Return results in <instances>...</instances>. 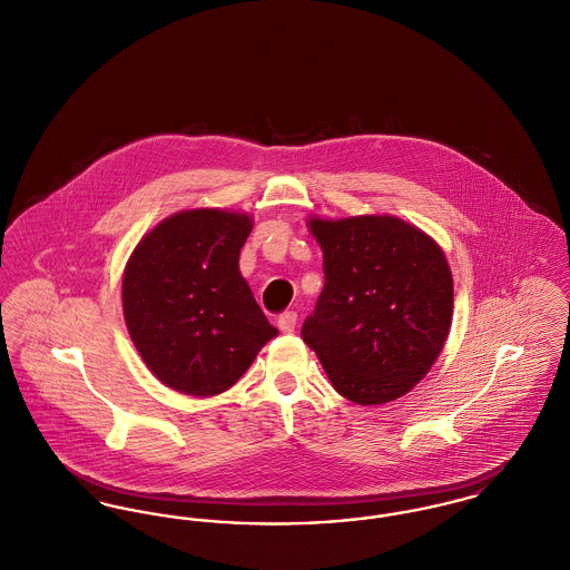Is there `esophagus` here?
Returning <instances> with one entry per match:
<instances>
[{
	"label": "esophagus",
	"mask_w": 570,
	"mask_h": 570,
	"mask_svg": "<svg viewBox=\"0 0 570 570\" xmlns=\"http://www.w3.org/2000/svg\"><path fill=\"white\" fill-rule=\"evenodd\" d=\"M296 324H298V313H296V311H285V313L278 317V328H281L283 333H294Z\"/></svg>",
	"instance_id": "obj_1"
}]
</instances>
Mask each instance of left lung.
Instances as JSON below:
<instances>
[{"label":"left lung","mask_w":570,"mask_h":570,"mask_svg":"<svg viewBox=\"0 0 570 570\" xmlns=\"http://www.w3.org/2000/svg\"><path fill=\"white\" fill-rule=\"evenodd\" d=\"M324 250V289L303 340L335 391L354 404L409 393L443 350L454 283L443 250L391 216L311 220Z\"/></svg>","instance_id":"left-lung-1"}]
</instances>
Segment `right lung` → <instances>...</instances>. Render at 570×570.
<instances>
[{"label":"right lung","mask_w":570,"mask_h":570,"mask_svg":"<svg viewBox=\"0 0 570 570\" xmlns=\"http://www.w3.org/2000/svg\"><path fill=\"white\" fill-rule=\"evenodd\" d=\"M248 216L181 212L136 246L122 278V311L153 374L188 395L233 386L278 335L239 274Z\"/></svg>","instance_id":"1"}]
</instances>
